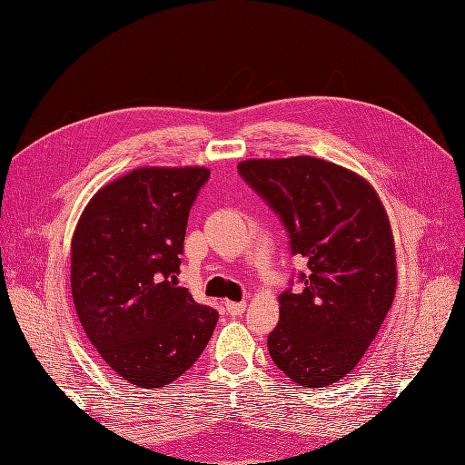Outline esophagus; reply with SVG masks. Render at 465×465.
Wrapping results in <instances>:
<instances>
[{
	"mask_svg": "<svg viewBox=\"0 0 465 465\" xmlns=\"http://www.w3.org/2000/svg\"><path fill=\"white\" fill-rule=\"evenodd\" d=\"M245 309H247V303L245 302H226V311L232 314V316H239V314H242L245 312Z\"/></svg>",
	"mask_w": 465,
	"mask_h": 465,
	"instance_id": "34e87169",
	"label": "esophagus"
}]
</instances>
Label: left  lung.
<instances>
[{
	"label": "left lung",
	"instance_id": "obj_1",
	"mask_svg": "<svg viewBox=\"0 0 465 465\" xmlns=\"http://www.w3.org/2000/svg\"><path fill=\"white\" fill-rule=\"evenodd\" d=\"M237 169L281 216L292 254L309 267L298 294L288 288L279 296L270 354L302 386L337 382L370 349L396 296L384 205L363 177L321 158L245 160Z\"/></svg>",
	"mask_w": 465,
	"mask_h": 465
}]
</instances>
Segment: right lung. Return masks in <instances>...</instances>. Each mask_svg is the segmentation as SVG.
<instances>
[{
    "mask_svg": "<svg viewBox=\"0 0 465 465\" xmlns=\"http://www.w3.org/2000/svg\"><path fill=\"white\" fill-rule=\"evenodd\" d=\"M207 167H139L94 193L71 239V294L109 368L162 388L200 358L218 312L177 286L188 214Z\"/></svg>",
    "mask_w": 465,
    "mask_h": 465,
    "instance_id": "1",
    "label": "right lung"
}]
</instances>
